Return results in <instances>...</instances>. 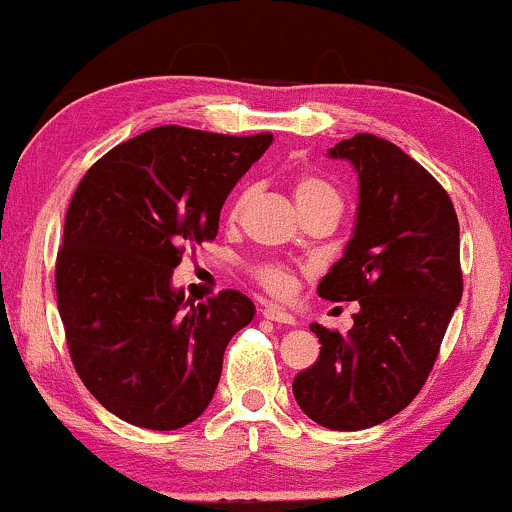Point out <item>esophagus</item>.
<instances>
[{"instance_id": "34e87169", "label": "esophagus", "mask_w": 512, "mask_h": 512, "mask_svg": "<svg viewBox=\"0 0 512 512\" xmlns=\"http://www.w3.org/2000/svg\"><path fill=\"white\" fill-rule=\"evenodd\" d=\"M262 315L267 317V320L279 322V325H296V317H293L291 313H286V310L279 308V305H267V308L262 310Z\"/></svg>"}]
</instances>
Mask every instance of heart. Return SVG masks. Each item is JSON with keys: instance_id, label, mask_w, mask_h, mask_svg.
Returning a JSON list of instances; mask_svg holds the SVG:
<instances>
[{"instance_id": "1", "label": "heart", "mask_w": 512, "mask_h": 512, "mask_svg": "<svg viewBox=\"0 0 512 512\" xmlns=\"http://www.w3.org/2000/svg\"><path fill=\"white\" fill-rule=\"evenodd\" d=\"M250 197H252V190L238 192L231 204V211H228L231 219H238V216L243 214L245 204L250 202ZM293 197H296L298 209L301 211L317 207V204H339V207H342V197H339V192L334 190L330 182L308 173L298 175V178L293 180ZM257 279H260L264 289L279 293V296L289 293L293 286V274L286 267H281V264H264L262 269H257Z\"/></svg>"}]
</instances>
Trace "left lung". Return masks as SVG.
<instances>
[{
	"instance_id": "1",
	"label": "left lung",
	"mask_w": 512,
	"mask_h": 512,
	"mask_svg": "<svg viewBox=\"0 0 512 512\" xmlns=\"http://www.w3.org/2000/svg\"><path fill=\"white\" fill-rule=\"evenodd\" d=\"M358 175L354 233L317 284L327 301H358L346 334L310 325L320 356L293 378L315 424L361 431L419 395L462 298L460 223L448 192L399 146L354 134L334 149Z\"/></svg>"
}]
</instances>
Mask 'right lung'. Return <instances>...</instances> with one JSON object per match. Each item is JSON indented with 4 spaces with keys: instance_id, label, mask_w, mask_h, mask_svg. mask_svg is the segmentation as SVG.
<instances>
[{
    "instance_id": "obj_1",
    "label": "right lung",
    "mask_w": 512,
    "mask_h": 512,
    "mask_svg": "<svg viewBox=\"0 0 512 512\" xmlns=\"http://www.w3.org/2000/svg\"><path fill=\"white\" fill-rule=\"evenodd\" d=\"M274 142L156 127L115 146L76 187L57 252V310L74 368L117 419L175 431L209 407L223 351L255 303L173 286L182 250L214 240L226 197Z\"/></svg>"
}]
</instances>
